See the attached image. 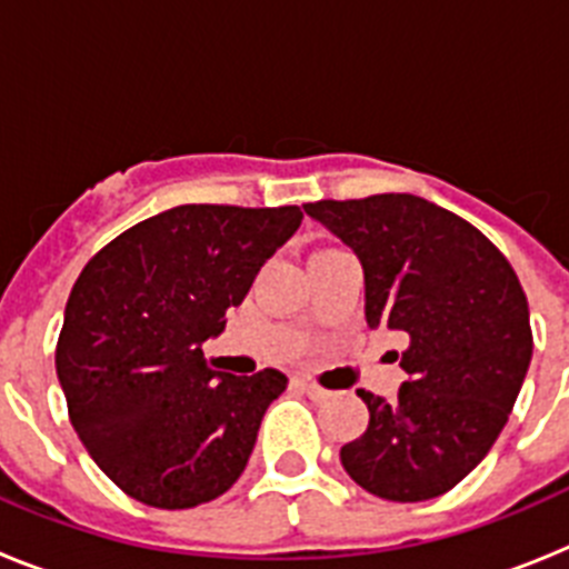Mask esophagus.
Here are the masks:
<instances>
[{
  "mask_svg": "<svg viewBox=\"0 0 569 569\" xmlns=\"http://www.w3.org/2000/svg\"><path fill=\"white\" fill-rule=\"evenodd\" d=\"M296 381H299L301 390H305V393H308L313 401H325V399H328V396H330V390H325V387H319V385H316V381L305 379V376H301V379H296Z\"/></svg>",
  "mask_w": 569,
  "mask_h": 569,
  "instance_id": "1",
  "label": "esophagus"
}]
</instances>
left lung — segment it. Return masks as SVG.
I'll list each match as a JSON object with an SVG mask.
<instances>
[{
	"instance_id": "8db88e82",
	"label": "left lung",
	"mask_w": 569,
	"mask_h": 569,
	"mask_svg": "<svg viewBox=\"0 0 569 569\" xmlns=\"http://www.w3.org/2000/svg\"><path fill=\"white\" fill-rule=\"evenodd\" d=\"M365 270L367 328L407 336L393 401L359 390L367 430L341 447L347 476L387 501L453 490L490 453L532 359L527 296L485 233L410 193L310 202Z\"/></svg>"
}]
</instances>
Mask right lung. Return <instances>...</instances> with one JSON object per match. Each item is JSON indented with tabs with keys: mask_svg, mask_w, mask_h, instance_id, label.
Wrapping results in <instances>:
<instances>
[{
	"mask_svg": "<svg viewBox=\"0 0 569 569\" xmlns=\"http://www.w3.org/2000/svg\"><path fill=\"white\" fill-rule=\"evenodd\" d=\"M301 210L179 204L116 236L64 308L57 376L90 459L130 499L188 510L236 485L288 376L210 370L228 325Z\"/></svg>",
	"mask_w": 569,
	"mask_h": 569,
	"instance_id": "obj_1",
	"label": "right lung"
}]
</instances>
